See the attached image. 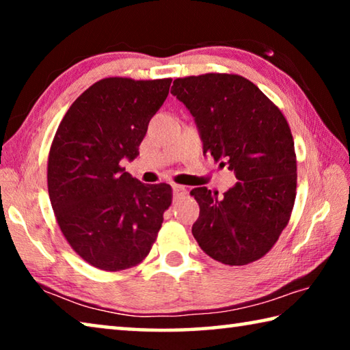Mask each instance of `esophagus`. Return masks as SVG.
I'll return each mask as SVG.
<instances>
[{
    "label": "esophagus",
    "mask_w": 350,
    "mask_h": 350,
    "mask_svg": "<svg viewBox=\"0 0 350 350\" xmlns=\"http://www.w3.org/2000/svg\"><path fill=\"white\" fill-rule=\"evenodd\" d=\"M187 194V188L185 187H182V185H173V196H174V199H180V198H183Z\"/></svg>",
    "instance_id": "1"
}]
</instances>
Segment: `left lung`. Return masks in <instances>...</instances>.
<instances>
[{"instance_id":"left-lung-1","label":"left lung","mask_w":350,"mask_h":350,"mask_svg":"<svg viewBox=\"0 0 350 350\" xmlns=\"http://www.w3.org/2000/svg\"><path fill=\"white\" fill-rule=\"evenodd\" d=\"M171 94L194 117L204 154L228 165L234 185L219 196L191 189L199 204L193 236L222 264L262 258L290 219L296 194L293 137L282 112L241 75L176 79Z\"/></svg>"}]
</instances>
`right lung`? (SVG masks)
<instances>
[{
    "label": "right lung",
    "mask_w": 350,
    "mask_h": 350,
    "mask_svg": "<svg viewBox=\"0 0 350 350\" xmlns=\"http://www.w3.org/2000/svg\"><path fill=\"white\" fill-rule=\"evenodd\" d=\"M171 79L112 77L86 90L64 114L47 162V188L64 238L86 262L117 271L139 264L171 205L168 183L146 185L133 162Z\"/></svg>",
    "instance_id": "obj_1"
}]
</instances>
